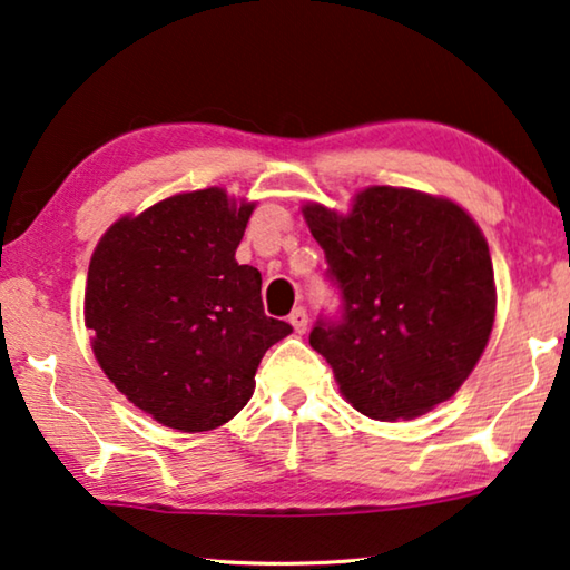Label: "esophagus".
<instances>
[{"mask_svg": "<svg viewBox=\"0 0 570 570\" xmlns=\"http://www.w3.org/2000/svg\"><path fill=\"white\" fill-rule=\"evenodd\" d=\"M293 324V328L298 334H305V328H308V311L303 308V305H298V308H293V313H291V318H287Z\"/></svg>", "mask_w": 570, "mask_h": 570, "instance_id": "obj_1", "label": "esophagus"}]
</instances>
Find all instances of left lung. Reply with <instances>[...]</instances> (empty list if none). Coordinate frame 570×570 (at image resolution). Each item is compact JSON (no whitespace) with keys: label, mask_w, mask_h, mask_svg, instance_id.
I'll use <instances>...</instances> for the list:
<instances>
[{"label":"left lung","mask_w":570,"mask_h":570,"mask_svg":"<svg viewBox=\"0 0 570 570\" xmlns=\"http://www.w3.org/2000/svg\"><path fill=\"white\" fill-rule=\"evenodd\" d=\"M305 224L342 298L308 342L346 401L381 422L414 419L455 395L489 344L497 285L468 213L406 187H367L346 216L311 203Z\"/></svg>","instance_id":"left-lung-1"}]
</instances>
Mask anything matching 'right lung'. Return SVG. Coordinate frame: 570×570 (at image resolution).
Returning a JSON list of instances; mask_svg holds the SVG:
<instances>
[{"label":"right lung","instance_id":"right-lung-1","mask_svg":"<svg viewBox=\"0 0 570 570\" xmlns=\"http://www.w3.org/2000/svg\"><path fill=\"white\" fill-rule=\"evenodd\" d=\"M252 210L220 187L167 197L107 228L89 262L95 357L164 426L208 432L234 419L265 352L293 332L265 316L259 269L236 262Z\"/></svg>","mask_w":570,"mask_h":570}]
</instances>
